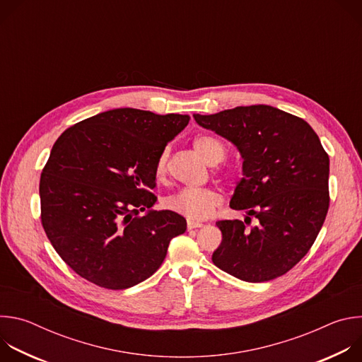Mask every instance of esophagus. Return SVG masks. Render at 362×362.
<instances>
[{
    "mask_svg": "<svg viewBox=\"0 0 362 362\" xmlns=\"http://www.w3.org/2000/svg\"><path fill=\"white\" fill-rule=\"evenodd\" d=\"M202 223H196V222H187V230H193V229H199L202 228Z\"/></svg>",
    "mask_w": 362,
    "mask_h": 362,
    "instance_id": "34e87169",
    "label": "esophagus"
}]
</instances>
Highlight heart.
Masks as SVG:
<instances>
[{"label": "heart", "mask_w": 362, "mask_h": 362, "mask_svg": "<svg viewBox=\"0 0 362 362\" xmlns=\"http://www.w3.org/2000/svg\"><path fill=\"white\" fill-rule=\"evenodd\" d=\"M193 146L200 156L209 165L221 163L226 158L225 144L209 134L197 136ZM170 148L165 147L154 163V175L158 179H165L169 169ZM221 204V194L211 189H183L165 200L166 209L175 212L190 222H200L214 215L218 206Z\"/></svg>", "instance_id": "b5f03b06"}]
</instances>
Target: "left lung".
<instances>
[{
	"label": "left lung",
	"mask_w": 362,
	"mask_h": 362,
	"mask_svg": "<svg viewBox=\"0 0 362 362\" xmlns=\"http://www.w3.org/2000/svg\"><path fill=\"white\" fill-rule=\"evenodd\" d=\"M194 120L230 140L243 158L230 208L247 216L216 222L222 243L214 264L246 282L285 275L314 245L329 208V158L318 134L303 119L265 105Z\"/></svg>",
	"instance_id": "8db88e82"
}]
</instances>
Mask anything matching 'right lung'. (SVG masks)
<instances>
[{"mask_svg": "<svg viewBox=\"0 0 362 362\" xmlns=\"http://www.w3.org/2000/svg\"><path fill=\"white\" fill-rule=\"evenodd\" d=\"M190 117L116 109L69 127L41 172V223L62 259L86 281L126 289L156 272L186 219L150 211L154 163ZM148 210L144 217L140 211Z\"/></svg>", "mask_w": 362, "mask_h": 362, "instance_id": "1", "label": "right lung"}]
</instances>
